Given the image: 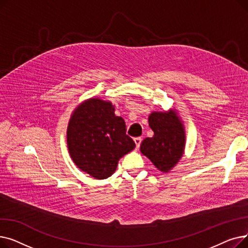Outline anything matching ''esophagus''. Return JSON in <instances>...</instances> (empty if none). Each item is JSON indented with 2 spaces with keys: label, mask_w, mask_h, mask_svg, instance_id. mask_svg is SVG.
<instances>
[{
  "label": "esophagus",
  "mask_w": 248,
  "mask_h": 248,
  "mask_svg": "<svg viewBox=\"0 0 248 248\" xmlns=\"http://www.w3.org/2000/svg\"><path fill=\"white\" fill-rule=\"evenodd\" d=\"M134 141H135V144H136V149L139 150V148H140V142H141V139H140V138H136V139L134 140Z\"/></svg>",
  "instance_id": "obj_1"
}]
</instances>
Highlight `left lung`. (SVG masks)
I'll list each match as a JSON object with an SVG mask.
<instances>
[{
	"instance_id": "obj_1",
	"label": "left lung",
	"mask_w": 248,
	"mask_h": 248,
	"mask_svg": "<svg viewBox=\"0 0 248 248\" xmlns=\"http://www.w3.org/2000/svg\"><path fill=\"white\" fill-rule=\"evenodd\" d=\"M149 125L154 136L140 144V153L163 173L170 172L183 157L186 133L183 121L176 109L153 111L149 115Z\"/></svg>"
}]
</instances>
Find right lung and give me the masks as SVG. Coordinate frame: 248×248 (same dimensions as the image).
<instances>
[{"instance_id":"1","label":"right lung","mask_w":248,"mask_h":248,"mask_svg":"<svg viewBox=\"0 0 248 248\" xmlns=\"http://www.w3.org/2000/svg\"><path fill=\"white\" fill-rule=\"evenodd\" d=\"M123 117L111 101L88 98L74 108L67 126V147L73 163L91 177H110L124 155L136 148Z\"/></svg>"}]
</instances>
